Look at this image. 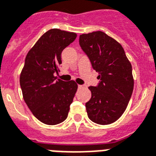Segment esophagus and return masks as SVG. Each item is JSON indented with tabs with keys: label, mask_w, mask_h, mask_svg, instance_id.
Segmentation results:
<instances>
[{
	"label": "esophagus",
	"mask_w": 156,
	"mask_h": 156,
	"mask_svg": "<svg viewBox=\"0 0 156 156\" xmlns=\"http://www.w3.org/2000/svg\"><path fill=\"white\" fill-rule=\"evenodd\" d=\"M78 88H79V89H81V88H83V85H80V84H78Z\"/></svg>",
	"instance_id": "1"
}]
</instances>
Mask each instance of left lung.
<instances>
[{
  "mask_svg": "<svg viewBox=\"0 0 156 156\" xmlns=\"http://www.w3.org/2000/svg\"><path fill=\"white\" fill-rule=\"evenodd\" d=\"M79 42L99 74L98 85L89 87L91 98L85 103L88 116L102 125L114 123L126 110L133 94L132 65L121 44L105 32L82 34Z\"/></svg>",
  "mask_w": 156,
  "mask_h": 156,
  "instance_id": "left-lung-1",
  "label": "left lung"
}]
</instances>
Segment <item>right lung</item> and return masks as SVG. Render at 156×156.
<instances>
[{
    "label": "right lung",
    "instance_id": "add662e5",
    "mask_svg": "<svg viewBox=\"0 0 156 156\" xmlns=\"http://www.w3.org/2000/svg\"><path fill=\"white\" fill-rule=\"evenodd\" d=\"M76 37L75 32L50 29L29 50L22 69L19 81L24 101L34 116L48 125L67 119L78 88L74 80L65 82L54 75L62 64V52Z\"/></svg>",
    "mask_w": 156,
    "mask_h": 156
}]
</instances>
